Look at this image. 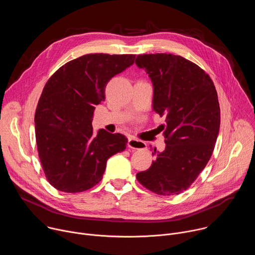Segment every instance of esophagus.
<instances>
[{
  "label": "esophagus",
  "instance_id": "obj_1",
  "mask_svg": "<svg viewBox=\"0 0 255 255\" xmlns=\"http://www.w3.org/2000/svg\"><path fill=\"white\" fill-rule=\"evenodd\" d=\"M128 147L132 149H144L146 148V144H145L143 141L137 140L135 138H129L128 140Z\"/></svg>",
  "mask_w": 255,
  "mask_h": 255
}]
</instances>
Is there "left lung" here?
<instances>
[{
	"instance_id": "8db88e82",
	"label": "left lung",
	"mask_w": 255,
	"mask_h": 255,
	"mask_svg": "<svg viewBox=\"0 0 255 255\" xmlns=\"http://www.w3.org/2000/svg\"><path fill=\"white\" fill-rule=\"evenodd\" d=\"M136 64L153 84V110L165 116L161 130L166 144L136 177L152 193L178 195L191 187L215 148L220 128L218 95L205 70L179 55L141 54Z\"/></svg>"
}]
</instances>
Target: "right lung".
<instances>
[{"label": "right lung", "mask_w": 255, "mask_h": 255, "mask_svg": "<svg viewBox=\"0 0 255 255\" xmlns=\"http://www.w3.org/2000/svg\"><path fill=\"white\" fill-rule=\"evenodd\" d=\"M135 56L86 54L63 64L46 83L35 112V136L43 171L56 190H90L103 178L108 158L125 150L124 135L104 129L93 135L92 120L109 81Z\"/></svg>", "instance_id": "add662e5"}]
</instances>
